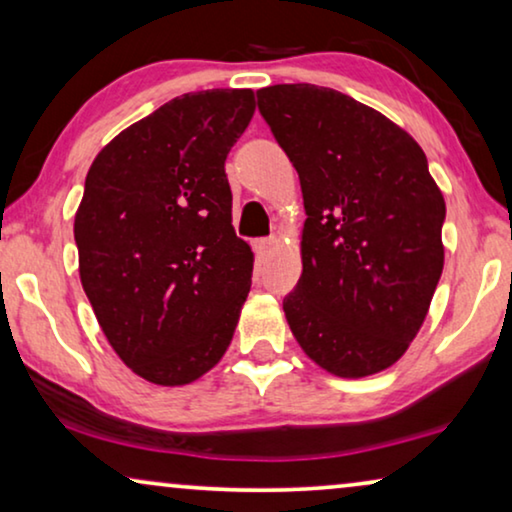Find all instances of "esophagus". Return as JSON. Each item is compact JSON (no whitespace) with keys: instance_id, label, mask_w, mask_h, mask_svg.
Masks as SVG:
<instances>
[{"instance_id":"34e87169","label":"esophagus","mask_w":512,"mask_h":512,"mask_svg":"<svg viewBox=\"0 0 512 512\" xmlns=\"http://www.w3.org/2000/svg\"><path fill=\"white\" fill-rule=\"evenodd\" d=\"M277 240L275 237H261V240H254V251L258 258H268L272 254V249H275Z\"/></svg>"}]
</instances>
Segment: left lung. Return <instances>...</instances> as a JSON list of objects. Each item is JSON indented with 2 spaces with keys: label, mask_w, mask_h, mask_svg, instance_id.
<instances>
[{
  "label": "left lung",
  "mask_w": 512,
  "mask_h": 512,
  "mask_svg": "<svg viewBox=\"0 0 512 512\" xmlns=\"http://www.w3.org/2000/svg\"><path fill=\"white\" fill-rule=\"evenodd\" d=\"M256 97L307 214L286 321L328 373H380L415 340L443 272L445 200L422 146L333 88L279 83Z\"/></svg>",
  "instance_id": "obj_1"
}]
</instances>
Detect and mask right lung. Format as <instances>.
I'll return each mask as SVG.
<instances>
[{
  "label": "right lung",
  "instance_id": "right-lung-1",
  "mask_svg": "<svg viewBox=\"0 0 512 512\" xmlns=\"http://www.w3.org/2000/svg\"><path fill=\"white\" fill-rule=\"evenodd\" d=\"M254 90L174 97L111 139L74 219L83 291L109 345L144 380L179 387L226 354L254 272L235 235L226 158Z\"/></svg>",
  "mask_w": 512,
  "mask_h": 512
}]
</instances>
